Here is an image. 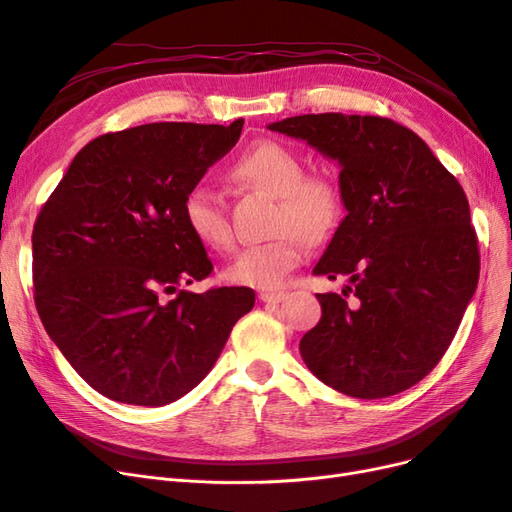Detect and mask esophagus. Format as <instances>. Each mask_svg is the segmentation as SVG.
Returning a JSON list of instances; mask_svg holds the SVG:
<instances>
[{"label":"esophagus","mask_w":512,"mask_h":512,"mask_svg":"<svg viewBox=\"0 0 512 512\" xmlns=\"http://www.w3.org/2000/svg\"><path fill=\"white\" fill-rule=\"evenodd\" d=\"M286 297H288L286 292H277V290H262V292L258 294V299H260L262 303H269V305L282 303Z\"/></svg>","instance_id":"34e87169"}]
</instances>
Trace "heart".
Returning <instances> with one entry per match:
<instances>
[{
    "label": "heart",
    "instance_id": "1",
    "mask_svg": "<svg viewBox=\"0 0 512 512\" xmlns=\"http://www.w3.org/2000/svg\"><path fill=\"white\" fill-rule=\"evenodd\" d=\"M232 179L275 198L271 232L275 237L247 245L224 269V280L237 286L275 290L301 265L303 239L318 243L331 237L344 215V196L327 175H307L299 151L280 141H258L230 166ZM181 215L192 237L209 250L222 252L232 243L224 198L209 185H194L185 194Z\"/></svg>",
    "mask_w": 512,
    "mask_h": 512
}]
</instances>
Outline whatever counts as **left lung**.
<instances>
[{"label": "left lung", "mask_w": 512, "mask_h": 512, "mask_svg": "<svg viewBox=\"0 0 512 512\" xmlns=\"http://www.w3.org/2000/svg\"><path fill=\"white\" fill-rule=\"evenodd\" d=\"M269 130L303 138L342 166L348 215L314 273L350 284L318 294L320 322L299 344L305 365L350 397L410 389L440 363L478 284L466 192L423 138L393 119L320 113Z\"/></svg>", "instance_id": "1"}]
</instances>
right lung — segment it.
<instances>
[{"label": "right lung", "instance_id": "add662e5", "mask_svg": "<svg viewBox=\"0 0 512 512\" xmlns=\"http://www.w3.org/2000/svg\"><path fill=\"white\" fill-rule=\"evenodd\" d=\"M230 126L162 121L87 143L42 205L32 235L34 301L46 333L91 389L132 406H166L203 380L245 286L179 290L213 271L181 205L237 145ZM162 293H175L164 302Z\"/></svg>", "mask_w": 512, "mask_h": 512}]
</instances>
